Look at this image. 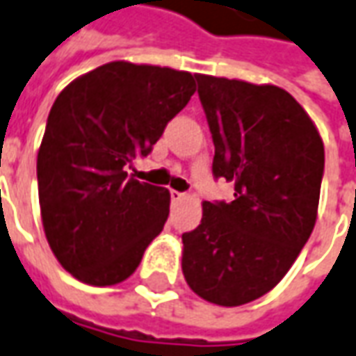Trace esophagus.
Segmentation results:
<instances>
[{"label":"esophagus","instance_id":"obj_1","mask_svg":"<svg viewBox=\"0 0 356 356\" xmlns=\"http://www.w3.org/2000/svg\"><path fill=\"white\" fill-rule=\"evenodd\" d=\"M170 200H172L174 204H176V202H182V200H186V194L178 192V190H170Z\"/></svg>","mask_w":356,"mask_h":356}]
</instances>
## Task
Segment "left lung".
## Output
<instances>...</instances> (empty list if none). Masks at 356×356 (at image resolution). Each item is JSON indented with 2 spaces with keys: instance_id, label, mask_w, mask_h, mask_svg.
I'll return each mask as SVG.
<instances>
[{
  "instance_id": "8db88e82",
  "label": "left lung",
  "mask_w": 356,
  "mask_h": 356,
  "mask_svg": "<svg viewBox=\"0 0 356 356\" xmlns=\"http://www.w3.org/2000/svg\"><path fill=\"white\" fill-rule=\"evenodd\" d=\"M195 80L216 147L211 170L235 194L229 204L204 202L202 223L182 235V273L200 298L243 306L282 280L314 231L323 140L278 86Z\"/></svg>"
}]
</instances>
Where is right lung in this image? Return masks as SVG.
I'll return each mask as SVG.
<instances>
[{
	"label": "right lung",
	"mask_w": 356,
	"mask_h": 356,
	"mask_svg": "<svg viewBox=\"0 0 356 356\" xmlns=\"http://www.w3.org/2000/svg\"><path fill=\"white\" fill-rule=\"evenodd\" d=\"M195 92L190 72L109 62L62 90L37 156L50 249L80 282L113 286L137 270L164 227L170 192L127 176Z\"/></svg>",
	"instance_id": "obj_1"
}]
</instances>
